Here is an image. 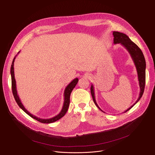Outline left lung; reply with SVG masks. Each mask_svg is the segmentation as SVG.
I'll list each match as a JSON object with an SVG mask.
<instances>
[{"label":"left lung","instance_id":"obj_1","mask_svg":"<svg viewBox=\"0 0 155 155\" xmlns=\"http://www.w3.org/2000/svg\"><path fill=\"white\" fill-rule=\"evenodd\" d=\"M113 37H114V38H113V43H114V44H120L128 50L130 55H131V57L133 61L134 64H135V65L136 67V69L137 71L139 85L140 88V94H139L138 100L132 106H131L129 108H128L126 111H124V113H125L128 110H130L134 105L137 104V103L140 100V98H141L143 94L144 89H145V79H146V61H145V57H144L141 49L135 43L132 42V41L130 40V38L126 34L114 31V32H113ZM90 91H91V94L93 98V100H94L96 106L101 111H102L97 105V101L95 100V90H94V87L93 84H91V85Z\"/></svg>","mask_w":155,"mask_h":155}]
</instances>
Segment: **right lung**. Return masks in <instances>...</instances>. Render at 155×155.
<instances>
[{
	"instance_id": "add662e5",
	"label": "right lung",
	"mask_w": 155,
	"mask_h": 155,
	"mask_svg": "<svg viewBox=\"0 0 155 155\" xmlns=\"http://www.w3.org/2000/svg\"><path fill=\"white\" fill-rule=\"evenodd\" d=\"M20 51L18 52V54H19ZM17 55H16L15 56V57L14 58V60L12 61V63L11 65V68H10V74H11V79H12V93H13V95L14 97V98L17 102V104H18V105L19 106V107L21 108L24 111H25L28 115H29L30 117H32V118L42 123H51L55 122L57 120H58L59 119H60L61 118H62L65 115V113H67L69 105H70V94L73 90V89L75 87L76 85L78 83V78H74L73 80H72L70 83L67 86V87L65 89L64 91V105L62 107V108H61L60 112L58 113V114L52 118H38L34 115H32V113H30L29 111H28V110L24 107V105L22 104L21 101L20 100V98L18 97V95L17 94V87H16V81L15 79V76H14V61L15 59L16 58Z\"/></svg>"
}]
</instances>
